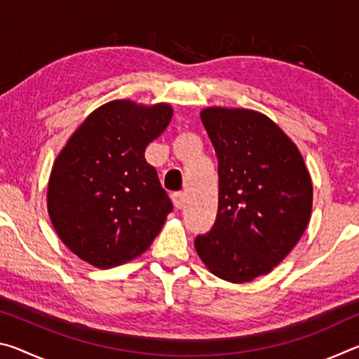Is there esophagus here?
Segmentation results:
<instances>
[{
	"label": "esophagus",
	"mask_w": 359,
	"mask_h": 359,
	"mask_svg": "<svg viewBox=\"0 0 359 359\" xmlns=\"http://www.w3.org/2000/svg\"><path fill=\"white\" fill-rule=\"evenodd\" d=\"M172 203L175 205V209L184 208V204H185V193H182V191L174 193L172 194Z\"/></svg>",
	"instance_id": "34e87169"
}]
</instances>
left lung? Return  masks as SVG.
Listing matches in <instances>:
<instances>
[{
	"label": "left lung",
	"instance_id": "obj_1",
	"mask_svg": "<svg viewBox=\"0 0 359 359\" xmlns=\"http://www.w3.org/2000/svg\"><path fill=\"white\" fill-rule=\"evenodd\" d=\"M218 158V212L194 248L212 274L233 283L271 272L301 239L312 214V180L296 144L264 114L205 107Z\"/></svg>",
	"mask_w": 359,
	"mask_h": 359
}]
</instances>
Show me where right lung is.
Instances as JSON below:
<instances>
[{
    "instance_id": "right-lung-1",
    "label": "right lung",
    "mask_w": 359,
    "mask_h": 359,
    "mask_svg": "<svg viewBox=\"0 0 359 359\" xmlns=\"http://www.w3.org/2000/svg\"><path fill=\"white\" fill-rule=\"evenodd\" d=\"M171 118L166 102L115 100L90 114L58 154L47 210L81 259L100 269L128 263L161 231L172 203L144 151Z\"/></svg>"
}]
</instances>
